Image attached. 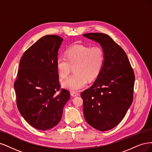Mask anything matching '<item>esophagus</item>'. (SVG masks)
Wrapping results in <instances>:
<instances>
[{"mask_svg": "<svg viewBox=\"0 0 152 152\" xmlns=\"http://www.w3.org/2000/svg\"><path fill=\"white\" fill-rule=\"evenodd\" d=\"M71 95L72 96H77L79 95V94L78 93L76 92V91H72L71 92Z\"/></svg>", "mask_w": 152, "mask_h": 152, "instance_id": "34e87169", "label": "esophagus"}]
</instances>
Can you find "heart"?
<instances>
[{
	"label": "heart",
	"mask_w": 152,
	"mask_h": 152,
	"mask_svg": "<svg viewBox=\"0 0 152 152\" xmlns=\"http://www.w3.org/2000/svg\"><path fill=\"white\" fill-rule=\"evenodd\" d=\"M105 61L104 52L100 47L75 44L67 48L65 57L58 56L56 66L60 77H67L72 67L74 74L62 83V86L72 91L84 88L88 80H94L101 72Z\"/></svg>",
	"instance_id": "b5f03b06"
}]
</instances>
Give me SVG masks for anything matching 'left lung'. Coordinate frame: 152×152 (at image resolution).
Wrapping results in <instances>:
<instances>
[{"label": "left lung", "instance_id": "obj_1", "mask_svg": "<svg viewBox=\"0 0 152 152\" xmlns=\"http://www.w3.org/2000/svg\"><path fill=\"white\" fill-rule=\"evenodd\" d=\"M83 35L99 43L105 56L102 69L94 85L81 94L83 114L93 128L108 131L120 123L133 102L134 73L124 50L108 35Z\"/></svg>", "mask_w": 152, "mask_h": 152}]
</instances>
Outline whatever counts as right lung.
Wrapping results in <instances>:
<instances>
[{
    "label": "right lung",
    "instance_id": "obj_1",
    "mask_svg": "<svg viewBox=\"0 0 152 152\" xmlns=\"http://www.w3.org/2000/svg\"><path fill=\"white\" fill-rule=\"evenodd\" d=\"M63 39L42 37L24 53L14 87L18 109L33 128L45 131L60 122L70 93L61 89L56 61ZM59 91L58 94L56 93Z\"/></svg>",
    "mask_w": 152,
    "mask_h": 152
}]
</instances>
